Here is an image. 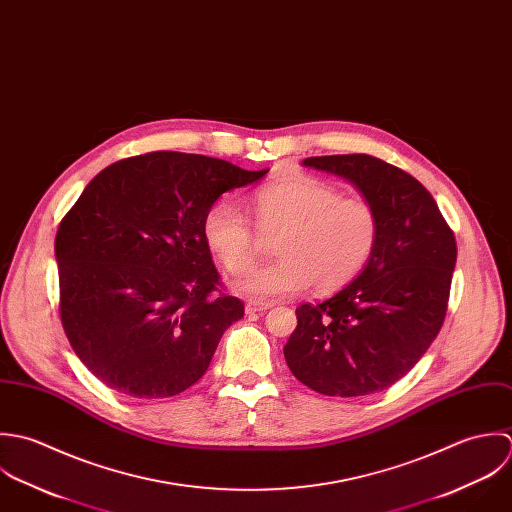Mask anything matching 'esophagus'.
<instances>
[{
  "instance_id": "34e87169",
  "label": "esophagus",
  "mask_w": 512,
  "mask_h": 512,
  "mask_svg": "<svg viewBox=\"0 0 512 512\" xmlns=\"http://www.w3.org/2000/svg\"><path fill=\"white\" fill-rule=\"evenodd\" d=\"M271 307H273V303H247L245 305V312L247 314H257V312H263V310Z\"/></svg>"
}]
</instances>
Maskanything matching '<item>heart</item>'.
Segmentation results:
<instances>
[{
    "instance_id": "heart-1",
    "label": "heart",
    "mask_w": 512,
    "mask_h": 512,
    "mask_svg": "<svg viewBox=\"0 0 512 512\" xmlns=\"http://www.w3.org/2000/svg\"><path fill=\"white\" fill-rule=\"evenodd\" d=\"M255 225L241 207L221 200L205 211L202 235L221 267L239 275L253 267L261 237L273 239L279 261L253 269L233 291L253 301H273L314 287L332 293L350 283L370 261L380 233L376 207L342 196L332 184L307 174L257 190L251 198Z\"/></svg>"
}]
</instances>
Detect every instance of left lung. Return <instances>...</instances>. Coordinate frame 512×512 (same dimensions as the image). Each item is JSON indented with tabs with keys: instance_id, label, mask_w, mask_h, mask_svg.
Wrapping results in <instances>:
<instances>
[{
	"instance_id": "obj_1",
	"label": "left lung",
	"mask_w": 512,
	"mask_h": 512,
	"mask_svg": "<svg viewBox=\"0 0 512 512\" xmlns=\"http://www.w3.org/2000/svg\"><path fill=\"white\" fill-rule=\"evenodd\" d=\"M303 166L352 182L376 207L380 233L362 273L334 297L297 308L285 360L324 396L354 398L402 380L445 320L455 235L408 172L368 154L307 158Z\"/></svg>"
}]
</instances>
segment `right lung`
<instances>
[{
    "instance_id": "1",
    "label": "right lung",
    "mask_w": 512,
    "mask_h": 512,
    "mask_svg": "<svg viewBox=\"0 0 512 512\" xmlns=\"http://www.w3.org/2000/svg\"><path fill=\"white\" fill-rule=\"evenodd\" d=\"M231 162L150 152L110 164L63 217L55 237L59 310L81 362L118 394H182L207 370L243 303L219 291L205 211L259 182Z\"/></svg>"
}]
</instances>
